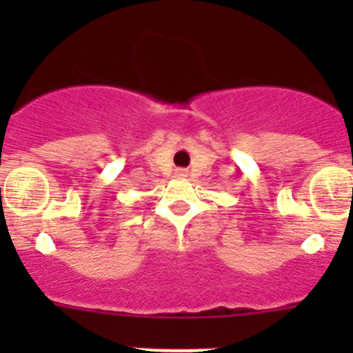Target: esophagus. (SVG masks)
I'll return each instance as SVG.
<instances>
[{
    "instance_id": "obj_1",
    "label": "esophagus",
    "mask_w": 353,
    "mask_h": 353,
    "mask_svg": "<svg viewBox=\"0 0 353 353\" xmlns=\"http://www.w3.org/2000/svg\"><path fill=\"white\" fill-rule=\"evenodd\" d=\"M174 173H176V176H187V170H183V168H179Z\"/></svg>"
}]
</instances>
